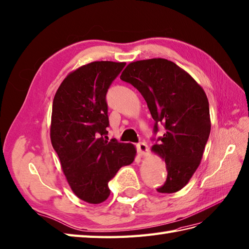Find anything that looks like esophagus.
<instances>
[{
  "label": "esophagus",
  "instance_id": "1",
  "mask_svg": "<svg viewBox=\"0 0 249 249\" xmlns=\"http://www.w3.org/2000/svg\"><path fill=\"white\" fill-rule=\"evenodd\" d=\"M137 149L139 154H140L141 156H145L148 154V147L146 145V143L144 142H141V143H138L137 144Z\"/></svg>",
  "mask_w": 249,
  "mask_h": 249
}]
</instances>
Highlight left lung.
Masks as SVG:
<instances>
[{"mask_svg":"<svg viewBox=\"0 0 249 249\" xmlns=\"http://www.w3.org/2000/svg\"><path fill=\"white\" fill-rule=\"evenodd\" d=\"M120 78L140 92L165 134L152 151L165 161L167 177L159 193H175L189 182L200 163L210 135L209 102L204 89L176 63L163 58L129 63ZM155 140V138H154Z\"/></svg>","mask_w":249,"mask_h":249,"instance_id":"left-lung-1","label":"left lung"}]
</instances>
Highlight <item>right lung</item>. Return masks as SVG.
<instances>
[{"label": "right lung", "instance_id": "obj_1", "mask_svg": "<svg viewBox=\"0 0 249 249\" xmlns=\"http://www.w3.org/2000/svg\"><path fill=\"white\" fill-rule=\"evenodd\" d=\"M125 62L94 61L63 79L53 101L51 141L74 194L89 204L108 198V182L132 163L136 147L108 140L106 94Z\"/></svg>", "mask_w": 249, "mask_h": 249}]
</instances>
